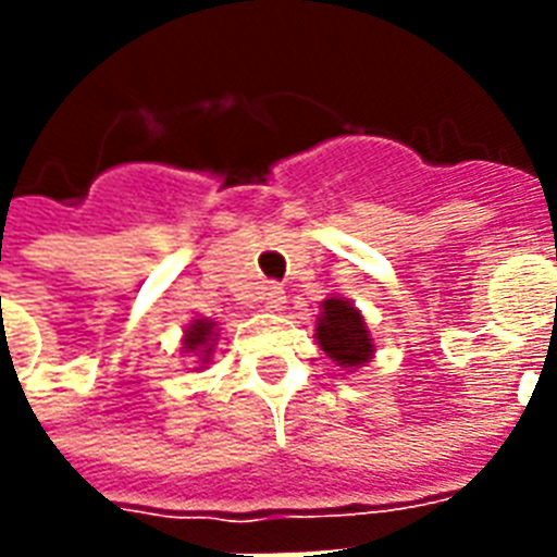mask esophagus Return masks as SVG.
<instances>
[{"label":"esophagus","mask_w":557,"mask_h":557,"mask_svg":"<svg viewBox=\"0 0 557 557\" xmlns=\"http://www.w3.org/2000/svg\"><path fill=\"white\" fill-rule=\"evenodd\" d=\"M262 304H265V309H269V312H280V309H283V304H286V292H283V286H277V283H269V286L262 288Z\"/></svg>","instance_id":"1"}]
</instances>
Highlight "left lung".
Listing matches in <instances>:
<instances>
[{
	"label": "left lung",
	"instance_id": "8db88e82",
	"mask_svg": "<svg viewBox=\"0 0 557 557\" xmlns=\"http://www.w3.org/2000/svg\"><path fill=\"white\" fill-rule=\"evenodd\" d=\"M318 344L330 358L344 367L364 364L372 356V338L364 318L358 309L341 297H330L323 304L321 323H318Z\"/></svg>",
	"mask_w": 557,
	"mask_h": 557
}]
</instances>
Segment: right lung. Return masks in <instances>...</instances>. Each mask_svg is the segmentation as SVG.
Segmentation results:
<instances>
[{
  "label": "right lung",
  "mask_w": 557,
  "mask_h": 557,
  "mask_svg": "<svg viewBox=\"0 0 557 557\" xmlns=\"http://www.w3.org/2000/svg\"><path fill=\"white\" fill-rule=\"evenodd\" d=\"M210 341H213V323L196 321L185 335V349L187 352H196V356H201V361H208Z\"/></svg>",
  "instance_id": "obj_1"
}]
</instances>
